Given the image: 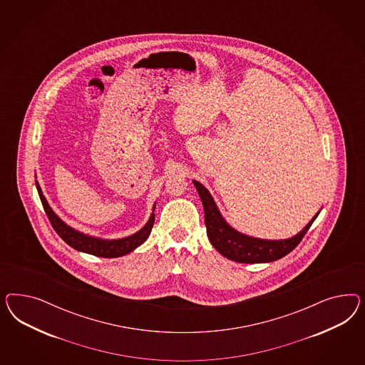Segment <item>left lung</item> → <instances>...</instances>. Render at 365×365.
<instances>
[{
  "mask_svg": "<svg viewBox=\"0 0 365 365\" xmlns=\"http://www.w3.org/2000/svg\"><path fill=\"white\" fill-rule=\"evenodd\" d=\"M36 187L38 191V197L41 199V203L44 206L45 212H46V215L52 223L56 232L61 237V240L64 242L68 243L71 247L76 249L78 252H81V253L96 255V257H104V258H118V257L130 255L136 247H139L142 243L145 242V240L148 238L151 229L154 226V211L156 202L153 205V212H151L148 221L145 222V225L140 230L133 232L131 235L123 237V238H113V240L89 235V234L78 232L76 229H73L72 226H69L68 223L63 221L56 214L53 209L49 206V203L45 198L43 190L40 187L37 180H36Z\"/></svg>",
  "mask_w": 365,
  "mask_h": 365,
  "instance_id": "obj_1",
  "label": "left lung"
}]
</instances>
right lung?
<instances>
[{"label":"right lung","mask_w":365,"mask_h":365,"mask_svg":"<svg viewBox=\"0 0 365 365\" xmlns=\"http://www.w3.org/2000/svg\"><path fill=\"white\" fill-rule=\"evenodd\" d=\"M198 191L205 210V223L211 245L220 255L240 264H266L273 262L289 255L309 230L312 223L319 217L320 211L310 220L309 223L296 235L285 240H264L238 232L223 218L210 191L200 182L192 179Z\"/></svg>","instance_id":"add662e5"}]
</instances>
